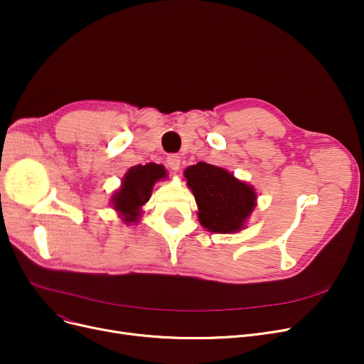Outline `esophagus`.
Instances as JSON below:
<instances>
[{"label": "esophagus", "mask_w": 364, "mask_h": 364, "mask_svg": "<svg viewBox=\"0 0 364 364\" xmlns=\"http://www.w3.org/2000/svg\"><path fill=\"white\" fill-rule=\"evenodd\" d=\"M166 165L169 169L172 171H178L180 169V165H181V158L177 156V155H169L166 158Z\"/></svg>", "instance_id": "34e87169"}]
</instances>
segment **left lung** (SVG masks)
<instances>
[{"instance_id": "8db88e82", "label": "left lung", "mask_w": 364, "mask_h": 364, "mask_svg": "<svg viewBox=\"0 0 364 364\" xmlns=\"http://www.w3.org/2000/svg\"><path fill=\"white\" fill-rule=\"evenodd\" d=\"M184 178L196 199L202 227L220 235L243 230L257 206L254 186L236 178L230 171L206 162L187 166Z\"/></svg>"}]
</instances>
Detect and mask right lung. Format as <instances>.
Here are the masks:
<instances>
[{
	"label": "right lung",
	"mask_w": 364,
	"mask_h": 364,
	"mask_svg": "<svg viewBox=\"0 0 364 364\" xmlns=\"http://www.w3.org/2000/svg\"><path fill=\"white\" fill-rule=\"evenodd\" d=\"M168 177L164 165L146 164L131 166L122 177L121 187L113 192L110 205L127 225L140 221L143 205L150 199L155 184Z\"/></svg>",
	"instance_id": "right-lung-1"
}]
</instances>
